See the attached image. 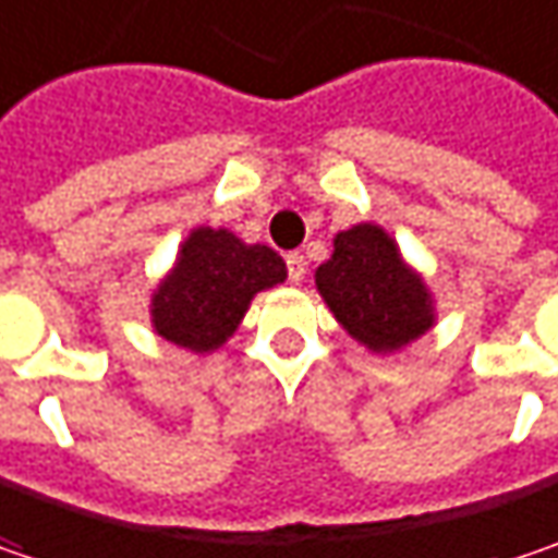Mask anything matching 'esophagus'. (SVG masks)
I'll list each match as a JSON object with an SVG mask.
<instances>
[{
    "mask_svg": "<svg viewBox=\"0 0 558 558\" xmlns=\"http://www.w3.org/2000/svg\"><path fill=\"white\" fill-rule=\"evenodd\" d=\"M287 275L293 283H300V280L306 278V255L303 252H290L287 255Z\"/></svg>",
    "mask_w": 558,
    "mask_h": 558,
    "instance_id": "obj_1",
    "label": "esophagus"
}]
</instances>
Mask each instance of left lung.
Returning a JSON list of instances; mask_svg holds the SVG:
<instances>
[{"label": "left lung", "instance_id": "obj_1", "mask_svg": "<svg viewBox=\"0 0 558 558\" xmlns=\"http://www.w3.org/2000/svg\"><path fill=\"white\" fill-rule=\"evenodd\" d=\"M315 287L347 335L373 353H398L436 325V300L378 223L335 236V252L315 271Z\"/></svg>", "mask_w": 558, "mask_h": 558}]
</instances>
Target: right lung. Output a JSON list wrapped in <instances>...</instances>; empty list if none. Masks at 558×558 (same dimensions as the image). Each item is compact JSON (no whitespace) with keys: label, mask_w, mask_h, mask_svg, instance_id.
Returning <instances> with one entry per match:
<instances>
[{"label":"right lung","mask_w":558,"mask_h":558,"mask_svg":"<svg viewBox=\"0 0 558 558\" xmlns=\"http://www.w3.org/2000/svg\"><path fill=\"white\" fill-rule=\"evenodd\" d=\"M283 280L287 265L275 248L248 246L223 227H195L150 293V325L170 344L211 353L233 338L252 296Z\"/></svg>","instance_id":"obj_1"}]
</instances>
